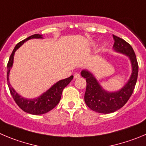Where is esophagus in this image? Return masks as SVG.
Here are the masks:
<instances>
[{
  "label": "esophagus",
  "instance_id": "1",
  "mask_svg": "<svg viewBox=\"0 0 146 146\" xmlns=\"http://www.w3.org/2000/svg\"><path fill=\"white\" fill-rule=\"evenodd\" d=\"M80 76H80L79 73H75V74H74V78H75V79L79 78Z\"/></svg>",
  "mask_w": 146,
  "mask_h": 146
}]
</instances>
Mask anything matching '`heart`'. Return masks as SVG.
<instances>
[{"instance_id":"heart-1","label":"heart","mask_w":146,"mask_h":146,"mask_svg":"<svg viewBox=\"0 0 146 146\" xmlns=\"http://www.w3.org/2000/svg\"><path fill=\"white\" fill-rule=\"evenodd\" d=\"M107 43H106V42L103 43V44H102V50H104V49L106 47H107Z\"/></svg>"}]
</instances>
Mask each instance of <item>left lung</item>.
<instances>
[{"instance_id":"8db88e82","label":"left lung","mask_w":146,"mask_h":146,"mask_svg":"<svg viewBox=\"0 0 146 146\" xmlns=\"http://www.w3.org/2000/svg\"><path fill=\"white\" fill-rule=\"evenodd\" d=\"M113 38L114 51L128 57L131 63V75L126 84L117 91L109 92L103 88L92 72L84 69L81 73V76L86 81V89L84 95L86 104L93 111L103 114L114 112L126 104L133 94L138 73L137 59L131 45L115 35H113Z\"/></svg>"}]
</instances>
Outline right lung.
Segmentation results:
<instances>
[{"label": "right lung", "mask_w": 146, "mask_h": 146, "mask_svg": "<svg viewBox=\"0 0 146 146\" xmlns=\"http://www.w3.org/2000/svg\"><path fill=\"white\" fill-rule=\"evenodd\" d=\"M32 39H43V36L42 35L35 34V35L29 36L28 38L24 39L16 44L11 54L7 65V82L11 94L13 96V99H14L17 105L25 112L38 115V114H45V113L48 112L49 111L52 110L58 105V104L60 101L62 90L73 80V76L58 81L38 97H35L34 99H27V98H24L19 94L11 85L10 81H9V74H10L11 69L13 66V58H14L16 51L24 44V42Z\"/></svg>", "instance_id": "1"}]
</instances>
